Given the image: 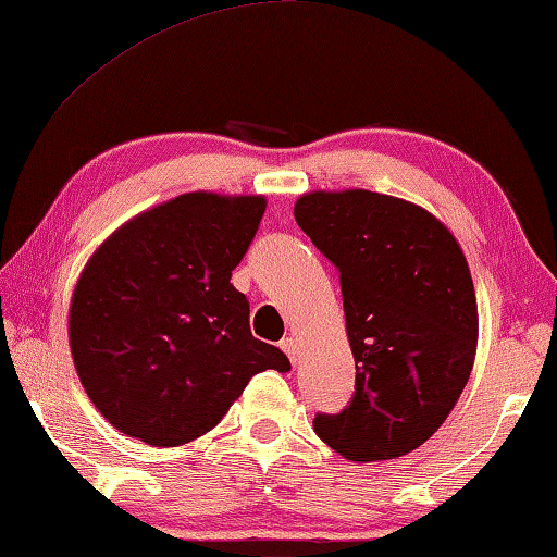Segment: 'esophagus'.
<instances>
[{"instance_id":"34e87169","label":"esophagus","mask_w":557,"mask_h":557,"mask_svg":"<svg viewBox=\"0 0 557 557\" xmlns=\"http://www.w3.org/2000/svg\"><path fill=\"white\" fill-rule=\"evenodd\" d=\"M280 348H282V351L287 354V358L292 361V366H297V363H299V344H297V338H295V336L282 338V342H280Z\"/></svg>"}]
</instances>
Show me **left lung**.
I'll list each match as a JSON object with an SVG mask.
<instances>
[{
    "mask_svg": "<svg viewBox=\"0 0 557 557\" xmlns=\"http://www.w3.org/2000/svg\"><path fill=\"white\" fill-rule=\"evenodd\" d=\"M295 219L342 277L356 393L314 432L351 461L428 442L474 366L476 292L451 231L422 206L369 188L309 191Z\"/></svg>",
    "mask_w": 557,
    "mask_h": 557,
    "instance_id": "8db88e82",
    "label": "left lung"
}]
</instances>
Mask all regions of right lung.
Returning a JSON list of instances; mask_svg holds the SVG:
<instances>
[{"instance_id": "obj_1", "label": "right lung", "mask_w": 557, "mask_h": 557, "mask_svg": "<svg viewBox=\"0 0 557 557\" xmlns=\"http://www.w3.org/2000/svg\"><path fill=\"white\" fill-rule=\"evenodd\" d=\"M265 196L182 194L98 245L75 282L69 342L78 379L122 435L178 447L223 420L252 375L289 371L250 332L231 275L258 233Z\"/></svg>"}]
</instances>
